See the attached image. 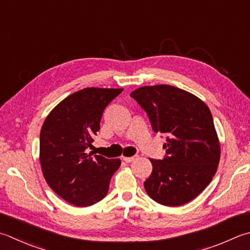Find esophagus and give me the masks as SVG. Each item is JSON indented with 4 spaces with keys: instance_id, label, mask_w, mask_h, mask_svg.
I'll return each mask as SVG.
<instances>
[{
    "instance_id": "1",
    "label": "esophagus",
    "mask_w": 250,
    "mask_h": 250,
    "mask_svg": "<svg viewBox=\"0 0 250 250\" xmlns=\"http://www.w3.org/2000/svg\"><path fill=\"white\" fill-rule=\"evenodd\" d=\"M136 158H138V156H132V157H124V160L125 163H132V161H134Z\"/></svg>"
}]
</instances>
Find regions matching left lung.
<instances>
[{"mask_svg": "<svg viewBox=\"0 0 250 250\" xmlns=\"http://www.w3.org/2000/svg\"><path fill=\"white\" fill-rule=\"evenodd\" d=\"M149 118L154 132L168 135L167 156L149 159L144 182L155 202L184 205L203 192L216 174L221 147L208 106L196 95L168 84L145 85L131 93Z\"/></svg>", "mask_w": 250, "mask_h": 250, "instance_id": "1", "label": "left lung"}]
</instances>
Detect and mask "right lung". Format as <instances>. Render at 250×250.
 I'll use <instances>...</instances> for the list:
<instances>
[{
    "label": "right lung",
    "instance_id": "add662e5",
    "mask_svg": "<svg viewBox=\"0 0 250 250\" xmlns=\"http://www.w3.org/2000/svg\"><path fill=\"white\" fill-rule=\"evenodd\" d=\"M124 89L85 87L72 93L51 110L40 132V165L54 192L77 207L100 202L120 159L87 153L100 130L106 106Z\"/></svg>",
    "mask_w": 250,
    "mask_h": 250
}]
</instances>
